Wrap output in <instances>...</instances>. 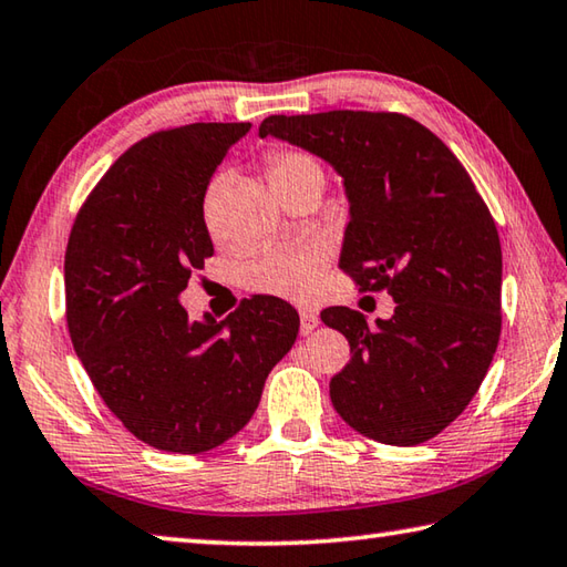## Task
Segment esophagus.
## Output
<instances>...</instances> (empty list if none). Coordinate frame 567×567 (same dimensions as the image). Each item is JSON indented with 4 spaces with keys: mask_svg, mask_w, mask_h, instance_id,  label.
<instances>
[{
    "mask_svg": "<svg viewBox=\"0 0 567 567\" xmlns=\"http://www.w3.org/2000/svg\"><path fill=\"white\" fill-rule=\"evenodd\" d=\"M318 324H320L318 312L300 310V330H302V334H310L315 328H318Z\"/></svg>",
    "mask_w": 567,
    "mask_h": 567,
    "instance_id": "1",
    "label": "esophagus"
}]
</instances>
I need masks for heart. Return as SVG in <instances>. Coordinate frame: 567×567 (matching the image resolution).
<instances>
[{
	"label": "heart",
	"instance_id": "obj_1",
	"mask_svg": "<svg viewBox=\"0 0 567 567\" xmlns=\"http://www.w3.org/2000/svg\"><path fill=\"white\" fill-rule=\"evenodd\" d=\"M267 177H270V185L277 195H285L287 189L300 187L310 179L324 182V172L320 162L312 155H307V152L285 150L275 152L270 157ZM219 189H223V179H215L213 185H209L205 199V219L213 235H217L213 207ZM322 267L324 255L320 247H272L245 267V285L252 292L280 297V300L290 302H302L318 290Z\"/></svg>",
	"mask_w": 567,
	"mask_h": 567
}]
</instances>
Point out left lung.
I'll list each match as a JSON object with an SVG mask.
<instances>
[{"instance_id": "obj_1", "label": "left lung", "mask_w": 567, "mask_h": 567, "mask_svg": "<svg viewBox=\"0 0 567 567\" xmlns=\"http://www.w3.org/2000/svg\"><path fill=\"white\" fill-rule=\"evenodd\" d=\"M260 137L338 172L350 203L340 267L362 292L395 300L375 328L350 307L322 310L350 342L330 380L338 415L385 445L443 433L483 382L503 322L501 237L473 179L443 140L398 112L272 114Z\"/></svg>"}]
</instances>
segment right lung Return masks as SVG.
<instances>
[{"instance_id": "1", "label": "right lung", "mask_w": 567, "mask_h": 567, "mask_svg": "<svg viewBox=\"0 0 567 567\" xmlns=\"http://www.w3.org/2000/svg\"><path fill=\"white\" fill-rule=\"evenodd\" d=\"M249 122L150 134L107 169L64 255L66 328L114 415L165 453H207L237 435L295 344L297 310L255 295L227 320H189L179 295L215 247L205 192Z\"/></svg>"}]
</instances>
